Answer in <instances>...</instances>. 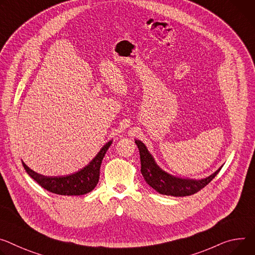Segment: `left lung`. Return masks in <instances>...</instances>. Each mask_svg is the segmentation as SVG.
I'll use <instances>...</instances> for the list:
<instances>
[{"mask_svg":"<svg viewBox=\"0 0 255 255\" xmlns=\"http://www.w3.org/2000/svg\"><path fill=\"white\" fill-rule=\"evenodd\" d=\"M135 143L139 149L141 174L149 186L160 194L171 196L192 195L205 187L222 169L221 167L214 174L201 180L178 178L161 170L140 140H135Z\"/></svg>","mask_w":255,"mask_h":255,"instance_id":"obj_1","label":"left lung"}]
</instances>
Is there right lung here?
Returning a JSON list of instances; mask_svg holds the SVG:
<instances>
[{
  "instance_id": "1",
  "label": "right lung",
  "mask_w": 255,
  "mask_h": 255,
  "mask_svg": "<svg viewBox=\"0 0 255 255\" xmlns=\"http://www.w3.org/2000/svg\"><path fill=\"white\" fill-rule=\"evenodd\" d=\"M112 141L113 140H110L108 143H106L96 155V157L86 167L68 176H42L29 169L23 161L22 165L24 167L26 173L45 190L59 195H83L92 191L97 186L100 180L102 160L110 145L112 144Z\"/></svg>"
}]
</instances>
